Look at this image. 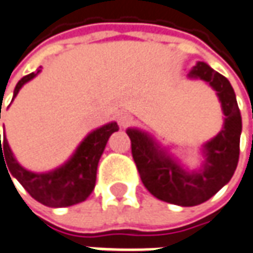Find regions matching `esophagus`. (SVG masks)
Returning a JSON list of instances; mask_svg holds the SVG:
<instances>
[{
	"label": "esophagus",
	"instance_id": "1",
	"mask_svg": "<svg viewBox=\"0 0 253 253\" xmlns=\"http://www.w3.org/2000/svg\"><path fill=\"white\" fill-rule=\"evenodd\" d=\"M131 122H133V118H131V115H128V113H120L119 116H118V123H119L120 127H127L131 125Z\"/></svg>",
	"mask_w": 253,
	"mask_h": 253
}]
</instances>
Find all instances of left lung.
I'll use <instances>...</instances> for the list:
<instances>
[{"label":"left lung","mask_w":253,"mask_h":253,"mask_svg":"<svg viewBox=\"0 0 253 253\" xmlns=\"http://www.w3.org/2000/svg\"><path fill=\"white\" fill-rule=\"evenodd\" d=\"M190 76L205 80L217 91L226 116L223 130L205 145L206 161L201 173H187L158 151L147 134L134 128L127 130L142 184L158 199L180 206L204 204L230 181L238 165L242 128L240 108L227 79L204 62H198Z\"/></svg>","instance_id":"1"}]
</instances>
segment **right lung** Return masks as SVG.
<instances>
[{
	"label": "right lung",
	"mask_w": 253,
	"mask_h": 253,
	"mask_svg": "<svg viewBox=\"0 0 253 253\" xmlns=\"http://www.w3.org/2000/svg\"><path fill=\"white\" fill-rule=\"evenodd\" d=\"M36 76L30 73L22 77L13 91V98L18 95L20 87ZM1 119V108H0ZM119 127L116 123H109L106 126L92 131L80 144L76 154L66 165L49 173H32L23 169L12 155L8 141L4 137L1 142L0 137V159L5 156L6 166L12 176L23 185L26 191L40 204L51 208H65L83 202L90 195L95 187L97 168L99 158L104 152L105 145L111 134L118 131ZM4 152H2V149ZM4 159V158H2ZM5 166V168H6ZM6 170V171H8ZM8 173V174H9ZM11 177V176H9Z\"/></svg>",
	"instance_id": "right-lung-1"
}]
</instances>
